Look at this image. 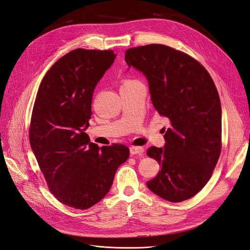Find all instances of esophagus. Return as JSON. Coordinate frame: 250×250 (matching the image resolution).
Masks as SVG:
<instances>
[{"label": "esophagus", "mask_w": 250, "mask_h": 250, "mask_svg": "<svg viewBox=\"0 0 250 250\" xmlns=\"http://www.w3.org/2000/svg\"><path fill=\"white\" fill-rule=\"evenodd\" d=\"M145 151V148L142 147V146H131L129 147V152L131 155H134V154H143Z\"/></svg>", "instance_id": "obj_1"}]
</instances>
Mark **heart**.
<instances>
[{"label":"heart","mask_w":250,"mask_h":250,"mask_svg":"<svg viewBox=\"0 0 250 250\" xmlns=\"http://www.w3.org/2000/svg\"><path fill=\"white\" fill-rule=\"evenodd\" d=\"M138 83V82H137V81H132V80H125V81L123 82L122 86H127V85H130V84H132V83Z\"/></svg>","instance_id":"heart-1"}]
</instances>
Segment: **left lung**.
I'll return each instance as SVG.
<instances>
[{
    "mask_svg": "<svg viewBox=\"0 0 250 250\" xmlns=\"http://www.w3.org/2000/svg\"><path fill=\"white\" fill-rule=\"evenodd\" d=\"M125 59L146 77L154 108L170 124L165 148L146 151L162 167L146 186L166 200H187L208 184L221 152L216 86L198 61L165 44L130 48Z\"/></svg>",
    "mask_w": 250,
    "mask_h": 250,
    "instance_id": "8db88e82",
    "label": "left lung"
}]
</instances>
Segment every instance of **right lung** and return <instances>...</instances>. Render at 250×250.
Here are the masks:
<instances>
[{
  "mask_svg": "<svg viewBox=\"0 0 250 250\" xmlns=\"http://www.w3.org/2000/svg\"><path fill=\"white\" fill-rule=\"evenodd\" d=\"M111 50L77 49L44 75L29 129L31 147L49 189L67 207L92 208L108 192L129 156L124 145L100 148L85 129L96 85L115 61Z\"/></svg>",
  "mask_w": 250,
  "mask_h": 250,
  "instance_id": "right-lung-1",
  "label": "right lung"
}]
</instances>
